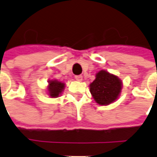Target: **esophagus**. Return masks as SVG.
Segmentation results:
<instances>
[{
    "mask_svg": "<svg viewBox=\"0 0 157 157\" xmlns=\"http://www.w3.org/2000/svg\"><path fill=\"white\" fill-rule=\"evenodd\" d=\"M75 78L76 81H78V82H82V75H75Z\"/></svg>",
    "mask_w": 157,
    "mask_h": 157,
    "instance_id": "34e87169",
    "label": "esophagus"
}]
</instances>
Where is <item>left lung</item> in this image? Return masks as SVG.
<instances>
[{"label":"left lung","mask_w":157,"mask_h":157,"mask_svg":"<svg viewBox=\"0 0 157 157\" xmlns=\"http://www.w3.org/2000/svg\"><path fill=\"white\" fill-rule=\"evenodd\" d=\"M121 89V80L106 71H100L90 84L91 94L100 105H109L116 101Z\"/></svg>","instance_id":"obj_1"}]
</instances>
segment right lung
I'll return each mask as SVG.
<instances>
[{"mask_svg": "<svg viewBox=\"0 0 157 157\" xmlns=\"http://www.w3.org/2000/svg\"><path fill=\"white\" fill-rule=\"evenodd\" d=\"M65 88V83L57 80H51L48 82V91L51 98H58Z\"/></svg>", "mask_w": 157, "mask_h": 157, "instance_id": "add662e5", "label": "right lung"}]
</instances>
